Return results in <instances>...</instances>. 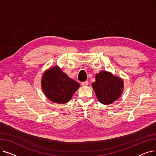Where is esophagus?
<instances>
[{
    "mask_svg": "<svg viewBox=\"0 0 156 156\" xmlns=\"http://www.w3.org/2000/svg\"><path fill=\"white\" fill-rule=\"evenodd\" d=\"M81 85H82L83 86H87L88 85V81H83V82L81 83Z\"/></svg>",
    "mask_w": 156,
    "mask_h": 156,
    "instance_id": "obj_1",
    "label": "esophagus"
}]
</instances>
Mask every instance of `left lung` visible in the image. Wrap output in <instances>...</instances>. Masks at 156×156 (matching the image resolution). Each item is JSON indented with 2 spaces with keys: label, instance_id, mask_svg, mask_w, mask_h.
Masks as SVG:
<instances>
[{
  "label": "left lung",
  "instance_id": "8db88e82",
  "mask_svg": "<svg viewBox=\"0 0 156 156\" xmlns=\"http://www.w3.org/2000/svg\"><path fill=\"white\" fill-rule=\"evenodd\" d=\"M92 87L98 100L103 104H111L120 97L123 89V81L111 73L102 71L95 76Z\"/></svg>",
  "mask_w": 156,
  "mask_h": 156
}]
</instances>
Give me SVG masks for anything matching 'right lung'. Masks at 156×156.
<instances>
[{
    "label": "right lung",
    "mask_w": 156,
    "mask_h": 156,
    "mask_svg": "<svg viewBox=\"0 0 156 156\" xmlns=\"http://www.w3.org/2000/svg\"><path fill=\"white\" fill-rule=\"evenodd\" d=\"M42 87L49 100L55 103L64 104L71 100L80 87V84L69 78L59 67L55 66L44 74Z\"/></svg>",
    "instance_id": "obj_1"
}]
</instances>
